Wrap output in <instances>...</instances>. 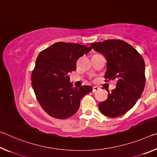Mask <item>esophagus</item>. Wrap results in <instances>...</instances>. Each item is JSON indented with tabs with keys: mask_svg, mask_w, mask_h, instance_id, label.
I'll use <instances>...</instances> for the list:
<instances>
[{
	"mask_svg": "<svg viewBox=\"0 0 157 157\" xmlns=\"http://www.w3.org/2000/svg\"><path fill=\"white\" fill-rule=\"evenodd\" d=\"M98 90H99V88H98V86H94V87H93V92H96V91H98Z\"/></svg>",
	"mask_w": 157,
	"mask_h": 157,
	"instance_id": "1",
	"label": "esophagus"
}]
</instances>
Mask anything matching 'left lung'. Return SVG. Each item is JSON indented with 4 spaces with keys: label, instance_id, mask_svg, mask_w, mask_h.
<instances>
[{
    "label": "left lung",
    "instance_id": "obj_1",
    "mask_svg": "<svg viewBox=\"0 0 157 157\" xmlns=\"http://www.w3.org/2000/svg\"><path fill=\"white\" fill-rule=\"evenodd\" d=\"M107 61L105 78L116 81V88L101 102L100 112L110 118L123 116L136 104L145 86L144 61L136 50L120 39H111L90 45Z\"/></svg>",
    "mask_w": 157,
    "mask_h": 157
}]
</instances>
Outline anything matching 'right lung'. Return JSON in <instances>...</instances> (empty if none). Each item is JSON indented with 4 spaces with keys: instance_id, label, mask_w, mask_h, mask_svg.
<instances>
[{
    "instance_id": "obj_1",
    "label": "right lung",
    "mask_w": 157,
    "mask_h": 157,
    "mask_svg": "<svg viewBox=\"0 0 157 157\" xmlns=\"http://www.w3.org/2000/svg\"><path fill=\"white\" fill-rule=\"evenodd\" d=\"M91 47L57 42L37 57L31 75L32 87L42 109L50 116L66 119L78 110L80 100L92 91L90 86L73 87L68 74L75 71L76 62Z\"/></svg>"
}]
</instances>
